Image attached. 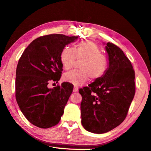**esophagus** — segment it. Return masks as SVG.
Instances as JSON below:
<instances>
[{
    "mask_svg": "<svg viewBox=\"0 0 151 151\" xmlns=\"http://www.w3.org/2000/svg\"><path fill=\"white\" fill-rule=\"evenodd\" d=\"M78 91V87L75 86L73 88V92H76Z\"/></svg>",
    "mask_w": 151,
    "mask_h": 151,
    "instance_id": "34e87169",
    "label": "esophagus"
}]
</instances>
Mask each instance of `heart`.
I'll return each mask as SVG.
<instances>
[{
    "label": "heart",
    "mask_w": 151,
    "mask_h": 151,
    "mask_svg": "<svg viewBox=\"0 0 151 151\" xmlns=\"http://www.w3.org/2000/svg\"><path fill=\"white\" fill-rule=\"evenodd\" d=\"M76 60L81 61L78 65L80 70L66 73L63 77L64 81L75 86L84 84L88 78L90 81H98L104 75L108 66L106 57L100 53L98 45L90 41H83L74 49L66 47L61 51L60 61L65 69H70Z\"/></svg>",
    "instance_id": "1"
}]
</instances>
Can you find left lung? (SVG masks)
Wrapping results in <instances>:
<instances>
[{"instance_id": "1", "label": "left lung", "mask_w": 151, "mask_h": 151, "mask_svg": "<svg viewBox=\"0 0 151 151\" xmlns=\"http://www.w3.org/2000/svg\"><path fill=\"white\" fill-rule=\"evenodd\" d=\"M109 67L98 81L79 89L82 125L94 133H104L127 116L135 94V70L123 51L114 43L106 46Z\"/></svg>"}]
</instances>
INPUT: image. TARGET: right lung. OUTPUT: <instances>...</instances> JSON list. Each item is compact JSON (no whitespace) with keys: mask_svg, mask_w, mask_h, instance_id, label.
<instances>
[{"mask_svg":"<svg viewBox=\"0 0 151 151\" xmlns=\"http://www.w3.org/2000/svg\"><path fill=\"white\" fill-rule=\"evenodd\" d=\"M78 36L49 34L34 40L23 52L18 63L16 99L26 118L37 127L47 129L56 125L73 86L68 82L49 88L50 81L58 83L63 65L60 54L65 45Z\"/></svg>","mask_w":151,"mask_h":151,"instance_id":"1","label":"right lung"}]
</instances>
